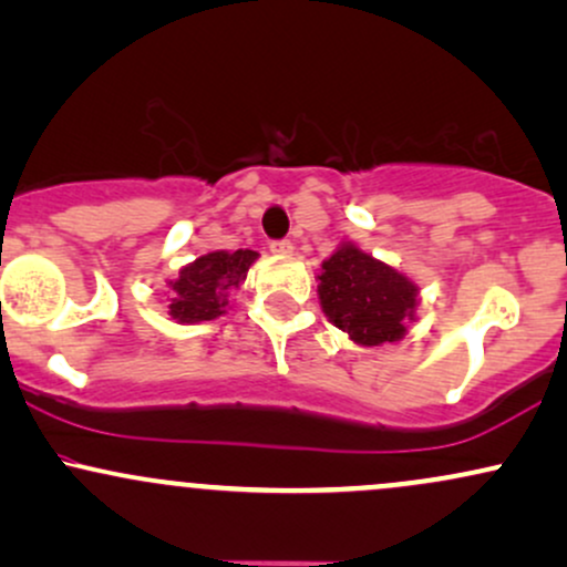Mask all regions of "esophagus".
I'll list each match as a JSON object with an SVG mask.
<instances>
[{"mask_svg":"<svg viewBox=\"0 0 567 567\" xmlns=\"http://www.w3.org/2000/svg\"><path fill=\"white\" fill-rule=\"evenodd\" d=\"M269 250L275 252V256H292V243L290 239H275V243L269 245Z\"/></svg>","mask_w":567,"mask_h":567,"instance_id":"34e87169","label":"esophagus"}]
</instances>
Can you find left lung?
Instances as JSON below:
<instances>
[{
  "instance_id": "1",
  "label": "left lung",
  "mask_w": 567,
  "mask_h": 567,
  "mask_svg": "<svg viewBox=\"0 0 567 567\" xmlns=\"http://www.w3.org/2000/svg\"><path fill=\"white\" fill-rule=\"evenodd\" d=\"M317 279V292L328 320L360 347L400 341L405 336V324L415 320L419 288L357 245L343 243L338 247L322 264Z\"/></svg>"
}]
</instances>
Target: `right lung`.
<instances>
[{"mask_svg":"<svg viewBox=\"0 0 567 567\" xmlns=\"http://www.w3.org/2000/svg\"><path fill=\"white\" fill-rule=\"evenodd\" d=\"M256 258V250H216L184 266L171 282L173 320L192 324L216 320L224 315L226 303H229L226 292L243 282Z\"/></svg>","mask_w":567,"mask_h":567,"instance_id":"1","label":"right lung"}]
</instances>
